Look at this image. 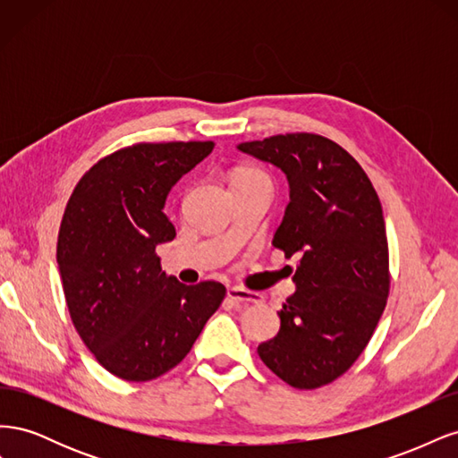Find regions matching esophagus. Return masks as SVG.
Listing matches in <instances>:
<instances>
[{
    "mask_svg": "<svg viewBox=\"0 0 458 458\" xmlns=\"http://www.w3.org/2000/svg\"><path fill=\"white\" fill-rule=\"evenodd\" d=\"M227 298L234 303H246V306H258L263 301V296L254 290H246L242 286H231L227 290Z\"/></svg>",
    "mask_w": 458,
    "mask_h": 458,
    "instance_id": "obj_1",
    "label": "esophagus"
}]
</instances>
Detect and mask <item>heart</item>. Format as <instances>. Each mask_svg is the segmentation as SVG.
I'll use <instances>...</instances> for the list:
<instances>
[{
    "label": "heart",
    "mask_w": 458,
    "mask_h": 458,
    "mask_svg": "<svg viewBox=\"0 0 458 458\" xmlns=\"http://www.w3.org/2000/svg\"><path fill=\"white\" fill-rule=\"evenodd\" d=\"M234 179H266V182H269V177L266 172H261L258 168H252V165H246V168H241L237 174H234L233 182Z\"/></svg>",
    "instance_id": "heart-1"
}]
</instances>
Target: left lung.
<instances>
[{
    "instance_id": "8db88e82",
    "label": "left lung",
    "mask_w": 458,
    "mask_h": 458,
    "mask_svg": "<svg viewBox=\"0 0 458 458\" xmlns=\"http://www.w3.org/2000/svg\"><path fill=\"white\" fill-rule=\"evenodd\" d=\"M286 174L290 202L273 246L300 256L281 330L258 345L261 361L298 390L336 380L363 353L390 294L382 204L359 162L317 133L241 143Z\"/></svg>"
}]
</instances>
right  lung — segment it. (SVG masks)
<instances>
[{
  "label": "right lung",
  "mask_w": 458,
  "mask_h": 458,
  "mask_svg": "<svg viewBox=\"0 0 458 458\" xmlns=\"http://www.w3.org/2000/svg\"><path fill=\"white\" fill-rule=\"evenodd\" d=\"M214 141L137 143L101 158L68 199L57 263L71 318L108 372L147 382L179 365L225 286H187L160 267L157 246L174 241L164 214L172 187Z\"/></svg>",
  "instance_id": "add662e5"
}]
</instances>
